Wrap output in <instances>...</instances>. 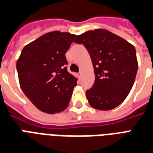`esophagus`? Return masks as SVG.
<instances>
[{
  "instance_id": "34e87169",
  "label": "esophagus",
  "mask_w": 153,
  "mask_h": 153,
  "mask_svg": "<svg viewBox=\"0 0 153 153\" xmlns=\"http://www.w3.org/2000/svg\"><path fill=\"white\" fill-rule=\"evenodd\" d=\"M81 75H82V72H80V73H77L78 77H80V76H81Z\"/></svg>"
}]
</instances>
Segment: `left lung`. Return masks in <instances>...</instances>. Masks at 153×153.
I'll return each instance as SVG.
<instances>
[{
  "label": "left lung",
  "instance_id": "8db88e82",
  "mask_svg": "<svg viewBox=\"0 0 153 153\" xmlns=\"http://www.w3.org/2000/svg\"><path fill=\"white\" fill-rule=\"evenodd\" d=\"M93 61L95 82L86 91L93 108L108 111L121 104L130 93L137 76L136 49L126 40L107 29L97 28L77 35Z\"/></svg>",
  "mask_w": 153,
  "mask_h": 153
}]
</instances>
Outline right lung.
Returning a JSON list of instances; mask_svg holds the SVG:
<instances>
[{"instance_id":"obj_1","label":"right lung","mask_w":153,"mask_h":153,"mask_svg":"<svg viewBox=\"0 0 153 153\" xmlns=\"http://www.w3.org/2000/svg\"><path fill=\"white\" fill-rule=\"evenodd\" d=\"M75 34L53 31L24 47L16 61L20 86L41 112L54 114L68 107L76 78L65 67Z\"/></svg>"}]
</instances>
